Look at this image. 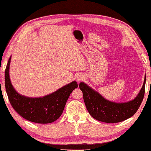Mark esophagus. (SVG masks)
Instances as JSON below:
<instances>
[{
    "mask_svg": "<svg viewBox=\"0 0 151 151\" xmlns=\"http://www.w3.org/2000/svg\"><path fill=\"white\" fill-rule=\"evenodd\" d=\"M84 79V77L82 76H78L77 77H76V81H77L78 82H81L82 80H83Z\"/></svg>",
    "mask_w": 151,
    "mask_h": 151,
    "instance_id": "34e87169",
    "label": "esophagus"
}]
</instances>
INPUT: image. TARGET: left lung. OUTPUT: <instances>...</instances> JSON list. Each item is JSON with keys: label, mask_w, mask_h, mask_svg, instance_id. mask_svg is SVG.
Wrapping results in <instances>:
<instances>
[{"label": "left lung", "mask_w": 151, "mask_h": 151, "mask_svg": "<svg viewBox=\"0 0 151 151\" xmlns=\"http://www.w3.org/2000/svg\"><path fill=\"white\" fill-rule=\"evenodd\" d=\"M145 84L146 78L137 96L125 103L110 102L84 82H80L79 86L83 93L86 109L94 119L102 122L117 123L127 119L137 112L144 99Z\"/></svg>", "instance_id": "obj_1"}]
</instances>
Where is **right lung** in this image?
<instances>
[{
    "mask_svg": "<svg viewBox=\"0 0 151 151\" xmlns=\"http://www.w3.org/2000/svg\"><path fill=\"white\" fill-rule=\"evenodd\" d=\"M11 57L5 71V84L8 99L14 110L23 118L32 122L48 124L57 120L63 113L70 94L78 87L73 81L53 93L42 98H27L18 93L10 82L9 69Z\"/></svg>",
    "mask_w": 151,
    "mask_h": 151,
    "instance_id": "add662e5",
    "label": "right lung"
}]
</instances>
